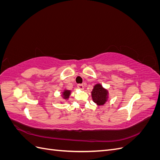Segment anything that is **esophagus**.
<instances>
[{"label": "esophagus", "instance_id": "34e87169", "mask_svg": "<svg viewBox=\"0 0 160 160\" xmlns=\"http://www.w3.org/2000/svg\"><path fill=\"white\" fill-rule=\"evenodd\" d=\"M77 88H78L81 90H83L84 89V86L83 84H78L77 85Z\"/></svg>", "mask_w": 160, "mask_h": 160}]
</instances>
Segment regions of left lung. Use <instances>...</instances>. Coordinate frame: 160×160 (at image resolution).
<instances>
[{"label":"left lung","mask_w":160,"mask_h":160,"mask_svg":"<svg viewBox=\"0 0 160 160\" xmlns=\"http://www.w3.org/2000/svg\"><path fill=\"white\" fill-rule=\"evenodd\" d=\"M91 95L93 101L99 105H103L107 99V91L99 84L94 87V89L91 92Z\"/></svg>","instance_id":"8db88e82"}]
</instances>
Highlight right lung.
<instances>
[{"label": "right lung", "instance_id": "add662e5", "mask_svg": "<svg viewBox=\"0 0 160 160\" xmlns=\"http://www.w3.org/2000/svg\"><path fill=\"white\" fill-rule=\"evenodd\" d=\"M69 95H70V91H65L64 92V93H63V95H64V97H65L64 98H65V99L68 98Z\"/></svg>", "mask_w": 160, "mask_h": 160}]
</instances>
